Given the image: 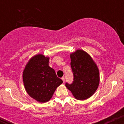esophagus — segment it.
<instances>
[{
    "mask_svg": "<svg viewBox=\"0 0 124 124\" xmlns=\"http://www.w3.org/2000/svg\"><path fill=\"white\" fill-rule=\"evenodd\" d=\"M62 80H63V82L64 83V82H65V78H64V77H62Z\"/></svg>",
    "mask_w": 124,
    "mask_h": 124,
    "instance_id": "1",
    "label": "esophagus"
}]
</instances>
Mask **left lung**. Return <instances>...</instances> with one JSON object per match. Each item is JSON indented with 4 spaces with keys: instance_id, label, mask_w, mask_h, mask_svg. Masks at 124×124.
Returning <instances> with one entry per match:
<instances>
[{
    "instance_id": "1",
    "label": "left lung",
    "mask_w": 124,
    "mask_h": 124,
    "mask_svg": "<svg viewBox=\"0 0 124 124\" xmlns=\"http://www.w3.org/2000/svg\"><path fill=\"white\" fill-rule=\"evenodd\" d=\"M70 61L73 81L65 85L75 99L84 100L90 97L99 87V69L89 54L82 49L71 54Z\"/></svg>"
}]
</instances>
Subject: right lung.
I'll use <instances>...</instances> for the list:
<instances>
[{
    "mask_svg": "<svg viewBox=\"0 0 124 124\" xmlns=\"http://www.w3.org/2000/svg\"><path fill=\"white\" fill-rule=\"evenodd\" d=\"M49 57L38 54L32 57L25 65L23 80L27 93L40 103L47 102L55 90L63 83L49 66Z\"/></svg>",
    "mask_w": 124,
    "mask_h": 124,
    "instance_id": "1",
    "label": "right lung"
}]
</instances>
